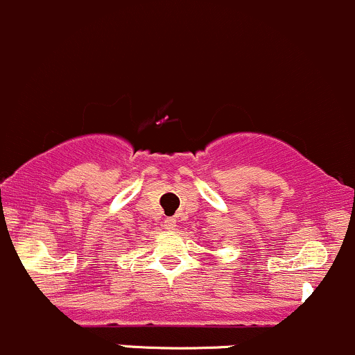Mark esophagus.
Segmentation results:
<instances>
[{
    "label": "esophagus",
    "instance_id": "esophagus-1",
    "mask_svg": "<svg viewBox=\"0 0 355 355\" xmlns=\"http://www.w3.org/2000/svg\"><path fill=\"white\" fill-rule=\"evenodd\" d=\"M164 227L169 232H173L174 229H176V218H166V220H164Z\"/></svg>",
    "mask_w": 355,
    "mask_h": 355
}]
</instances>
